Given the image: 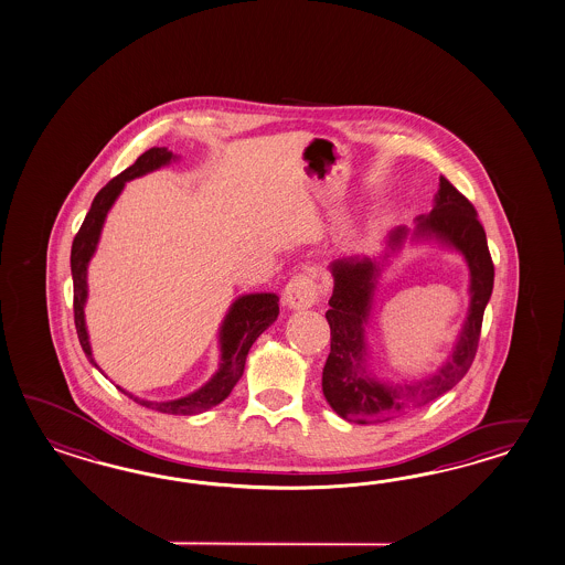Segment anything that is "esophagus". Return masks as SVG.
Masks as SVG:
<instances>
[{"label":"esophagus","mask_w":565,"mask_h":565,"mask_svg":"<svg viewBox=\"0 0 565 565\" xmlns=\"http://www.w3.org/2000/svg\"><path fill=\"white\" fill-rule=\"evenodd\" d=\"M282 299L289 305L290 309H309L316 305L319 299V287H317L316 278L311 273H299V275L292 276L285 292H282Z\"/></svg>","instance_id":"esophagus-1"}]
</instances>
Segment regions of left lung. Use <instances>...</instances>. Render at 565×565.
I'll list each match as a JSON object with an SVG mask.
<instances>
[{
	"mask_svg": "<svg viewBox=\"0 0 565 565\" xmlns=\"http://www.w3.org/2000/svg\"><path fill=\"white\" fill-rule=\"evenodd\" d=\"M407 236V227L394 230L388 244L396 248ZM415 236H435L459 249L470 266V313L459 333L451 360L434 379L415 384H388L370 376L364 364L366 326L372 295L379 276V264L370 258H341L331 264L333 295L326 313L331 329V352L323 366V394L329 407L341 419L376 423L401 417L411 408L420 407L454 388L472 366L482 331V319L494 287V264L486 242V232L478 222L472 203L459 193L446 177H439L434 211L419 217Z\"/></svg>",
	"mask_w": 565,
	"mask_h": 565,
	"instance_id": "1",
	"label": "left lung"
}]
</instances>
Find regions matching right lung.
<instances>
[{"label":"right lung","instance_id":"add662e5","mask_svg":"<svg viewBox=\"0 0 565 565\" xmlns=\"http://www.w3.org/2000/svg\"><path fill=\"white\" fill-rule=\"evenodd\" d=\"M172 152L167 148H150L146 150L142 157L136 158V162L128 167L126 171L119 172L109 183L95 195L92 203V210L85 215V222L79 227L77 236L73 239L71 248V273H73V311H75V328L79 335L81 348L85 355L89 358L93 366L92 348L87 340V329H85V317H83V307L87 299V264L92 260L93 252L97 246V239L102 234V225L106 220L107 211L114 205V201L121 193L124 184L130 179L142 177L146 172L160 169L162 164L171 162ZM278 317V297L273 292H258V295H246L239 297L230 313L225 316L224 326L220 331V341H222V366L217 374L211 379L205 386H201L198 393L189 394L177 401L169 403H150V401H140L142 407L154 408L158 413H169V415H198L207 408L220 405L232 388L236 386L239 376L244 374V364L248 355L252 343L258 340V335L270 323H275Z\"/></svg>","mask_w":565,"mask_h":565}]
</instances>
